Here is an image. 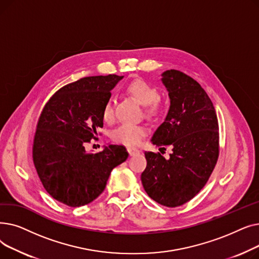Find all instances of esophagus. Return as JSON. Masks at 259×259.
I'll use <instances>...</instances> for the list:
<instances>
[{
  "mask_svg": "<svg viewBox=\"0 0 259 259\" xmlns=\"http://www.w3.org/2000/svg\"><path fill=\"white\" fill-rule=\"evenodd\" d=\"M127 151H128V153H129L130 156H134V155H137V154H139V153L141 152V151L139 150V149L132 148V147H128V148H127Z\"/></svg>",
  "mask_w": 259,
  "mask_h": 259,
  "instance_id": "esophagus-1",
  "label": "esophagus"
}]
</instances>
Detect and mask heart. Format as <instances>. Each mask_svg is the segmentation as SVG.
Masks as SVG:
<instances>
[{"label": "heart", "instance_id": "b5f03b06", "mask_svg": "<svg viewBox=\"0 0 259 259\" xmlns=\"http://www.w3.org/2000/svg\"><path fill=\"white\" fill-rule=\"evenodd\" d=\"M126 92L142 106H149L147 109L149 115H157L159 113V107L156 103L159 100V92L155 87L149 85L143 79H135L127 86ZM103 118L107 121L113 118V104L111 100L107 101L103 108ZM145 134L146 128L144 126L125 122L112 131L111 138L118 144L135 146L141 143Z\"/></svg>", "mask_w": 259, "mask_h": 259}]
</instances>
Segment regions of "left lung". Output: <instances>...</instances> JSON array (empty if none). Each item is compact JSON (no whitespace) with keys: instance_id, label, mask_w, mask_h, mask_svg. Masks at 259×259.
<instances>
[{"instance_id":"left-lung-1","label":"left lung","mask_w":259,"mask_h":259,"mask_svg":"<svg viewBox=\"0 0 259 259\" xmlns=\"http://www.w3.org/2000/svg\"><path fill=\"white\" fill-rule=\"evenodd\" d=\"M170 109L151 143L171 147L166 159L160 153L145 152L142 173L149 197L174 208L193 198L206 185L219 157V120L206 91L192 77L176 70L161 73Z\"/></svg>"}]
</instances>
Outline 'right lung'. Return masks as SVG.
Instances as JSON below:
<instances>
[{"label":"right lung","instance_id":"add662e5","mask_svg":"<svg viewBox=\"0 0 259 259\" xmlns=\"http://www.w3.org/2000/svg\"><path fill=\"white\" fill-rule=\"evenodd\" d=\"M124 76L80 78L52 95L39 116L33 140V162L46 191L69 207L85 206L106 187L113 168L124 162V146L107 145L87 152L97 129L103 128V108Z\"/></svg>","mask_w":259,"mask_h":259}]
</instances>
